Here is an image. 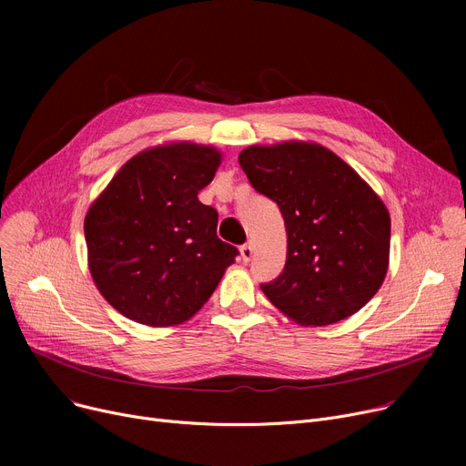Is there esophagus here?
<instances>
[{
  "instance_id": "esophagus-1",
  "label": "esophagus",
  "mask_w": 466,
  "mask_h": 466,
  "mask_svg": "<svg viewBox=\"0 0 466 466\" xmlns=\"http://www.w3.org/2000/svg\"><path fill=\"white\" fill-rule=\"evenodd\" d=\"M239 255H241V260H243V262H249L251 257H253L251 243H246V246H241V248H239Z\"/></svg>"
}]
</instances>
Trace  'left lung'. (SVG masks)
Here are the masks:
<instances>
[{
  "instance_id": "obj_1",
  "label": "left lung",
  "mask_w": 466,
  "mask_h": 466,
  "mask_svg": "<svg viewBox=\"0 0 466 466\" xmlns=\"http://www.w3.org/2000/svg\"><path fill=\"white\" fill-rule=\"evenodd\" d=\"M253 188L285 220L287 262L260 289L302 327L357 313L381 287L390 218L380 196L327 147L306 141L253 145L238 157Z\"/></svg>"
}]
</instances>
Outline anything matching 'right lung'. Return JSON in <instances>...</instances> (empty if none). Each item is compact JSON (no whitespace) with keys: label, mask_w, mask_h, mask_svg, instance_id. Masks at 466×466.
<instances>
[{"label":"right lung","mask_w":466,"mask_h":466,"mask_svg":"<svg viewBox=\"0 0 466 466\" xmlns=\"http://www.w3.org/2000/svg\"><path fill=\"white\" fill-rule=\"evenodd\" d=\"M220 164L208 145L177 141L122 166L85 217L88 268L102 297L149 327L188 321L238 249L217 238V211L198 200Z\"/></svg>","instance_id":"1"}]
</instances>
